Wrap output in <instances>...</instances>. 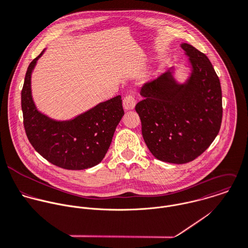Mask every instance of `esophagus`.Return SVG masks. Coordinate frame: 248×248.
I'll use <instances>...</instances> for the list:
<instances>
[{
  "label": "esophagus",
  "mask_w": 248,
  "mask_h": 248,
  "mask_svg": "<svg viewBox=\"0 0 248 248\" xmlns=\"http://www.w3.org/2000/svg\"><path fill=\"white\" fill-rule=\"evenodd\" d=\"M123 104H124V109H126V110L133 109L135 107V105H136L135 96L132 95V94H128V95L124 96V98L123 100Z\"/></svg>",
  "instance_id": "34e87169"
}]
</instances>
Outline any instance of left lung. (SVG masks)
Returning <instances> with one entry per match:
<instances>
[{
	"mask_svg": "<svg viewBox=\"0 0 248 248\" xmlns=\"http://www.w3.org/2000/svg\"><path fill=\"white\" fill-rule=\"evenodd\" d=\"M191 73L179 84L173 69L141 88L144 97L135 106L144 141L158 160L184 164L201 155L217 136L222 121L219 78L208 57L182 43Z\"/></svg>",
	"mask_w": 248,
	"mask_h": 248,
	"instance_id": "1",
	"label": "left lung"
}]
</instances>
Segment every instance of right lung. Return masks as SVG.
Returning a JSON list of instances; mask_svg holds the SVG:
<instances>
[{"instance_id":"add662e5","label":"right lung","mask_w":248,"mask_h":248,"mask_svg":"<svg viewBox=\"0 0 248 248\" xmlns=\"http://www.w3.org/2000/svg\"><path fill=\"white\" fill-rule=\"evenodd\" d=\"M43 52L29 64L21 92L27 137L42 157L58 167L67 170L93 167L104 158L124 115L122 97L101 102L69 121L50 119L36 109L31 91V72Z\"/></svg>"}]
</instances>
